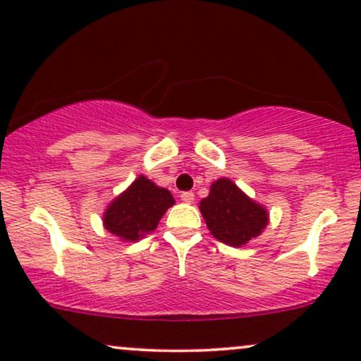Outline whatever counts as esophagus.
Here are the masks:
<instances>
[{
    "label": "esophagus",
    "mask_w": 361,
    "mask_h": 361,
    "mask_svg": "<svg viewBox=\"0 0 361 361\" xmlns=\"http://www.w3.org/2000/svg\"><path fill=\"white\" fill-rule=\"evenodd\" d=\"M180 199H182V201H184V202L190 204V202L194 201V194H192V192H182V194H180Z\"/></svg>",
    "instance_id": "obj_1"
}]
</instances>
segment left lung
I'll return each instance as SVG.
<instances>
[{
  "label": "left lung",
  "instance_id": "obj_1",
  "mask_svg": "<svg viewBox=\"0 0 361 361\" xmlns=\"http://www.w3.org/2000/svg\"><path fill=\"white\" fill-rule=\"evenodd\" d=\"M199 209L211 234L234 247L257 238L269 221L268 211L226 177L211 185V192L202 199Z\"/></svg>",
  "mask_w": 361,
  "mask_h": 361
}]
</instances>
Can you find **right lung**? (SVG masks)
Instances as JSON below:
<instances>
[{"label": "right lung", "instance_id": "obj_1", "mask_svg": "<svg viewBox=\"0 0 361 361\" xmlns=\"http://www.w3.org/2000/svg\"><path fill=\"white\" fill-rule=\"evenodd\" d=\"M173 197L167 189L139 176L130 188L115 197L104 212V226L122 241H139L157 228L160 217L173 206Z\"/></svg>", "mask_w": 361, "mask_h": 361}]
</instances>
